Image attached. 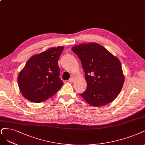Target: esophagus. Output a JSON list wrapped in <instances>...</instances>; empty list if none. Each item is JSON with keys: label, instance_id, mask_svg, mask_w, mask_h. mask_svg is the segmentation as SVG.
I'll use <instances>...</instances> for the list:
<instances>
[{"label": "esophagus", "instance_id": "1", "mask_svg": "<svg viewBox=\"0 0 145 145\" xmlns=\"http://www.w3.org/2000/svg\"><path fill=\"white\" fill-rule=\"evenodd\" d=\"M74 78H71L69 79V82H73L74 81Z\"/></svg>", "mask_w": 145, "mask_h": 145}]
</instances>
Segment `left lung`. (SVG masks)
I'll return each instance as SVG.
<instances>
[{"mask_svg":"<svg viewBox=\"0 0 145 145\" xmlns=\"http://www.w3.org/2000/svg\"><path fill=\"white\" fill-rule=\"evenodd\" d=\"M81 61L87 89L79 95L90 105H108L119 95L124 82L121 64L105 47L94 42L72 48Z\"/></svg>","mask_w":145,"mask_h":145,"instance_id":"obj_1","label":"left lung"}]
</instances>
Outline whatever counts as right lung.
<instances>
[{
    "instance_id": "right-lung-1",
    "label": "right lung",
    "mask_w": 145,
    "mask_h": 145,
    "mask_svg": "<svg viewBox=\"0 0 145 145\" xmlns=\"http://www.w3.org/2000/svg\"><path fill=\"white\" fill-rule=\"evenodd\" d=\"M63 46L51 48L30 57L18 76L21 93L30 101L40 103L52 97L63 85L58 60Z\"/></svg>"
}]
</instances>
